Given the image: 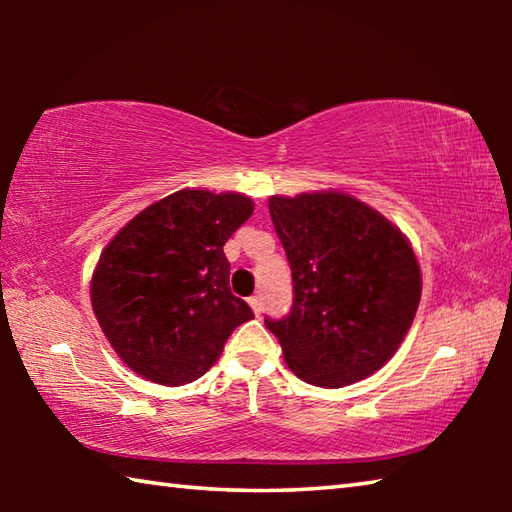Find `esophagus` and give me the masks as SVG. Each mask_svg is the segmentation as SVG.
<instances>
[{
	"label": "esophagus",
	"mask_w": 512,
	"mask_h": 512,
	"mask_svg": "<svg viewBox=\"0 0 512 512\" xmlns=\"http://www.w3.org/2000/svg\"><path fill=\"white\" fill-rule=\"evenodd\" d=\"M248 305L253 307V311H255V316H259L262 314V296H253V298H248Z\"/></svg>",
	"instance_id": "1"
}]
</instances>
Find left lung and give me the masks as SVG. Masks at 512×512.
Wrapping results in <instances>:
<instances>
[{"label": "left lung", "instance_id": "left-lung-1", "mask_svg": "<svg viewBox=\"0 0 512 512\" xmlns=\"http://www.w3.org/2000/svg\"><path fill=\"white\" fill-rule=\"evenodd\" d=\"M291 264L293 305L264 323L293 375L341 388L370 377L400 348L422 296L420 264L400 230L341 192L271 196Z\"/></svg>", "mask_w": 512, "mask_h": 512}]
</instances>
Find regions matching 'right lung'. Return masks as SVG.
I'll list each match as a JSON object with an SVG mask.
<instances>
[{
    "mask_svg": "<svg viewBox=\"0 0 512 512\" xmlns=\"http://www.w3.org/2000/svg\"><path fill=\"white\" fill-rule=\"evenodd\" d=\"M253 210L244 194L180 189L142 210L103 248L90 282L92 309L112 350L137 375L189 384L253 318L232 296L223 253Z\"/></svg>",
    "mask_w": 512,
    "mask_h": 512,
    "instance_id": "obj_1",
    "label": "right lung"
}]
</instances>
